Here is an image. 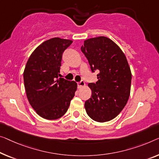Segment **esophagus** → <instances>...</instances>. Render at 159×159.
<instances>
[{"label":"esophagus","instance_id":"obj_1","mask_svg":"<svg viewBox=\"0 0 159 159\" xmlns=\"http://www.w3.org/2000/svg\"><path fill=\"white\" fill-rule=\"evenodd\" d=\"M85 86V82L84 80H80V82H78L77 83V86H78V89H80V88H82L83 86Z\"/></svg>","mask_w":159,"mask_h":159}]
</instances>
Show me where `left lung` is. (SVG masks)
Returning <instances> with one entry per match:
<instances>
[{
	"label": "left lung",
	"instance_id": "left-lung-1",
	"mask_svg": "<svg viewBox=\"0 0 159 159\" xmlns=\"http://www.w3.org/2000/svg\"><path fill=\"white\" fill-rule=\"evenodd\" d=\"M81 51L98 81L91 83V97L85 102L87 114L98 122L116 117L129 100L131 72L123 51L113 41L100 36L86 40Z\"/></svg>",
	"mask_w": 159,
	"mask_h": 159
}]
</instances>
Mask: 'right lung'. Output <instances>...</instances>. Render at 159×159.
Returning a JSON list of instances; mask_svg holds the SVG:
<instances>
[{
	"mask_svg": "<svg viewBox=\"0 0 159 159\" xmlns=\"http://www.w3.org/2000/svg\"><path fill=\"white\" fill-rule=\"evenodd\" d=\"M72 42L59 38L43 42L33 52L25 66L23 80L28 101L46 119L63 116L75 96L76 83L59 77L63 53Z\"/></svg>",
	"mask_w": 159,
	"mask_h": 159,
	"instance_id": "right-lung-1",
	"label": "right lung"
}]
</instances>
